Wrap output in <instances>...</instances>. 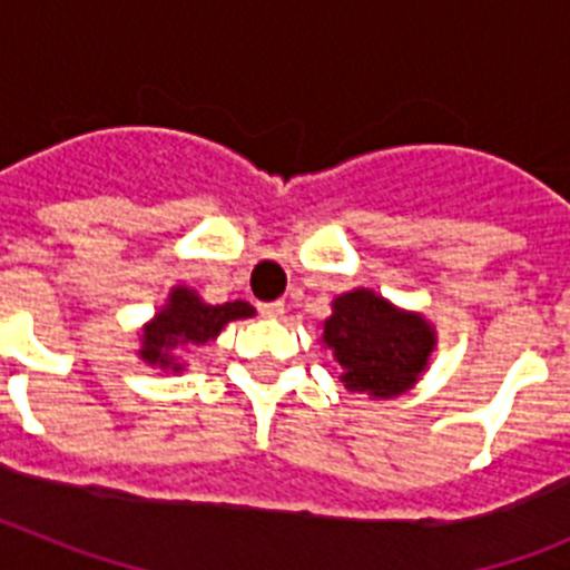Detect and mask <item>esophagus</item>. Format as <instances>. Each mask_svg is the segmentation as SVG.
<instances>
[{
    "label": "esophagus",
    "instance_id": "esophagus-1",
    "mask_svg": "<svg viewBox=\"0 0 570 570\" xmlns=\"http://www.w3.org/2000/svg\"><path fill=\"white\" fill-rule=\"evenodd\" d=\"M259 314L265 316V320H279V316L285 314V305H282V302H262Z\"/></svg>",
    "mask_w": 570,
    "mask_h": 570
}]
</instances>
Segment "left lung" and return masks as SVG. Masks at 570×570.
I'll list each match as a JSON object with an SVG mask.
<instances>
[{"instance_id":"8db88e82","label":"left lung","mask_w":570,"mask_h":570,"mask_svg":"<svg viewBox=\"0 0 570 570\" xmlns=\"http://www.w3.org/2000/svg\"><path fill=\"white\" fill-rule=\"evenodd\" d=\"M322 342L334 351L347 391L391 400L416 385L436 347V331L422 314L356 288L334 299V314L322 322Z\"/></svg>"}]
</instances>
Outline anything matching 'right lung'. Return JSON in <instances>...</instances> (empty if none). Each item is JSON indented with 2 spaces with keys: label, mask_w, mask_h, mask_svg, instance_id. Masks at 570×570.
Returning a JSON list of instances; mask_svg holds the SVG:
<instances>
[{
  "label": "right lung",
  "mask_w": 570,
  "mask_h": 570,
  "mask_svg": "<svg viewBox=\"0 0 570 570\" xmlns=\"http://www.w3.org/2000/svg\"><path fill=\"white\" fill-rule=\"evenodd\" d=\"M254 316V308L248 302H225V305H208L199 299V294L185 285H176L168 294V302L163 311L154 316L142 328V356L148 365H159L163 371H183V362L174 356V347L179 345H205L208 340H216L219 331L234 320H248Z\"/></svg>",
  "instance_id": "obj_1"
}]
</instances>
